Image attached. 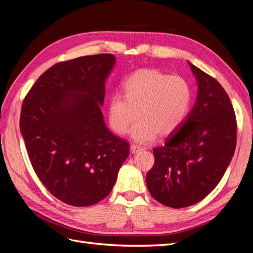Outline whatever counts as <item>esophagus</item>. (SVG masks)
Instances as JSON below:
<instances>
[{
  "instance_id": "obj_1",
  "label": "esophagus",
  "mask_w": 253,
  "mask_h": 253,
  "mask_svg": "<svg viewBox=\"0 0 253 253\" xmlns=\"http://www.w3.org/2000/svg\"><path fill=\"white\" fill-rule=\"evenodd\" d=\"M143 149L141 147H139V145H136V144H132L131 145V152L134 153V154H136V153H138L140 151H142Z\"/></svg>"
}]
</instances>
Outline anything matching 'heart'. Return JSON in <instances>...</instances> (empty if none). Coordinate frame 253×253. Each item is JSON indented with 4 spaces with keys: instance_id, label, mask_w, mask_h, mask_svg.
I'll return each mask as SVG.
<instances>
[{
    "instance_id": "heart-1",
    "label": "heart",
    "mask_w": 253,
    "mask_h": 253,
    "mask_svg": "<svg viewBox=\"0 0 253 253\" xmlns=\"http://www.w3.org/2000/svg\"><path fill=\"white\" fill-rule=\"evenodd\" d=\"M124 96L114 94L109 101V124L115 133L131 129L135 141L147 143L156 136L174 133L187 118L192 100L189 83L153 68H142L124 82Z\"/></svg>"
}]
</instances>
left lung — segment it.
Returning <instances> with one entry per match:
<instances>
[{
  "instance_id": "obj_1",
  "label": "left lung",
  "mask_w": 253,
  "mask_h": 253,
  "mask_svg": "<svg viewBox=\"0 0 253 253\" xmlns=\"http://www.w3.org/2000/svg\"><path fill=\"white\" fill-rule=\"evenodd\" d=\"M197 97L185 122L153 149L155 163L145 181L151 195L171 208L192 206L217 186L236 145L233 106L218 81L188 62Z\"/></svg>"
}]
</instances>
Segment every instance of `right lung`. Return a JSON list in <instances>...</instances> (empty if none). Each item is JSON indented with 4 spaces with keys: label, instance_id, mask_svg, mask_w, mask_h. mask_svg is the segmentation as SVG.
Wrapping results in <instances>:
<instances>
[{
    "label": "right lung",
    "instance_id": "right-lung-1",
    "mask_svg": "<svg viewBox=\"0 0 253 253\" xmlns=\"http://www.w3.org/2000/svg\"><path fill=\"white\" fill-rule=\"evenodd\" d=\"M115 63L111 53L57 63L23 101L20 129L30 163L45 188L67 205L102 201L128 156L127 141L106 127L101 112Z\"/></svg>",
    "mask_w": 253,
    "mask_h": 253
}]
</instances>
